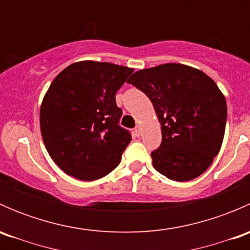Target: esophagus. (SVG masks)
<instances>
[{"label":"esophagus","mask_w":250,"mask_h":250,"mask_svg":"<svg viewBox=\"0 0 250 250\" xmlns=\"http://www.w3.org/2000/svg\"><path fill=\"white\" fill-rule=\"evenodd\" d=\"M134 134L137 135V137H140V134H141V125H137V127H135Z\"/></svg>","instance_id":"34e87169"}]
</instances>
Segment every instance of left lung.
<instances>
[{
    "mask_svg": "<svg viewBox=\"0 0 250 250\" xmlns=\"http://www.w3.org/2000/svg\"><path fill=\"white\" fill-rule=\"evenodd\" d=\"M150 98L162 143L151 152L157 172L188 181L210 167L220 151L228 117L223 92L208 75L176 62L134 72L128 81Z\"/></svg>",
    "mask_w": 250,
    "mask_h": 250,
    "instance_id": "1",
    "label": "left lung"
}]
</instances>
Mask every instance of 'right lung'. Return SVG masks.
Masks as SVG:
<instances>
[{
  "mask_svg": "<svg viewBox=\"0 0 250 250\" xmlns=\"http://www.w3.org/2000/svg\"><path fill=\"white\" fill-rule=\"evenodd\" d=\"M134 71L128 66L82 60L53 80L40 110L48 153L67 175L92 181L112 172L130 143L118 125L116 93Z\"/></svg>",
  "mask_w": 250,
  "mask_h": 250,
  "instance_id": "1",
  "label": "right lung"
}]
</instances>
